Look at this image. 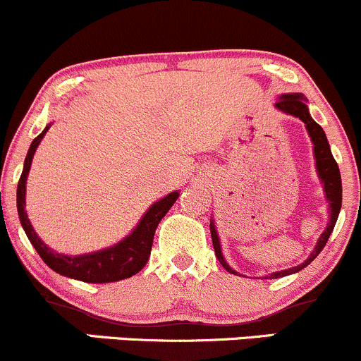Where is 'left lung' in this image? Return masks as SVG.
<instances>
[{
  "instance_id": "left-lung-1",
  "label": "left lung",
  "mask_w": 361,
  "mask_h": 361,
  "mask_svg": "<svg viewBox=\"0 0 361 361\" xmlns=\"http://www.w3.org/2000/svg\"><path fill=\"white\" fill-rule=\"evenodd\" d=\"M275 106L279 110L285 111V114L293 115V117H299L302 122L305 123V127H307L310 139H312V142H314V154H316V166L319 171V178L322 180L326 198L329 200L331 217H329V224H327L326 231L322 233L321 238H319L317 246L314 247L312 255H310L309 258L304 261V263L299 264V267L288 268V270H285V271L273 273V275H270V279H280V276H287V275H290V273H295V271L302 270V268L307 267L310 261L316 258L319 252L324 250L327 239H329L334 226H336L339 210H341V193H343L341 175H339V168H338L336 159L333 157V152H331L329 142H327L322 127L319 126L317 122H314L312 117L309 115L307 105L304 103L302 94H283V97H280V100L275 103ZM210 234H212V244H214V250H215V256H217L219 261H221L222 267L226 268L227 271L238 275L233 268H229V264L226 263V259H224L222 251H221V244H219V235H217V231H215L214 224H210Z\"/></svg>"
}]
</instances>
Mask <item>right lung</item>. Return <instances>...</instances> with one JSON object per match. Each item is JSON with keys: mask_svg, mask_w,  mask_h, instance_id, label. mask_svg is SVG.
I'll return each instance as SVG.
<instances>
[{"mask_svg": "<svg viewBox=\"0 0 361 361\" xmlns=\"http://www.w3.org/2000/svg\"><path fill=\"white\" fill-rule=\"evenodd\" d=\"M47 130L49 127H45L42 134H39L32 140L30 149H28L27 157H25L18 188H16V207H18L20 222H22V227L25 234H27L28 241L32 243V246L35 247V251L39 252V256L44 259V263L49 268H52L59 275L86 281V283H109V281H118L139 273L144 268V264L147 263L149 255H151L152 239H154L157 224L161 222V219L171 209V205L175 204L180 193L173 192L168 197L156 202L147 210L146 215H144L139 226L135 227L134 233L127 235L122 243L110 247V250L98 251L93 252V255L85 256H64L59 255V252H54L51 247H47L40 241L30 221H28L27 212H25V183H27V175L30 171L32 157L35 154V149Z\"/></svg>", "mask_w": 361, "mask_h": 361, "instance_id": "add662e5", "label": "right lung"}]
</instances>
